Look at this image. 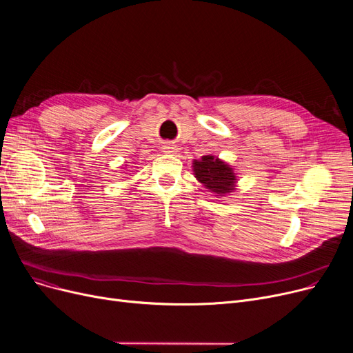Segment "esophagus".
Returning <instances> with one entry per match:
<instances>
[{
  "mask_svg": "<svg viewBox=\"0 0 353 353\" xmlns=\"http://www.w3.org/2000/svg\"><path fill=\"white\" fill-rule=\"evenodd\" d=\"M163 152H165V153H177L179 152V147L174 143H165L163 145Z\"/></svg>",
  "mask_w": 353,
  "mask_h": 353,
  "instance_id": "esophagus-1",
  "label": "esophagus"
}]
</instances>
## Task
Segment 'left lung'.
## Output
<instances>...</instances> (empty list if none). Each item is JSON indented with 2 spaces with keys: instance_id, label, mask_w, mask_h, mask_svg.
<instances>
[{
  "instance_id": "obj_1",
  "label": "left lung",
  "mask_w": 353,
  "mask_h": 353,
  "mask_svg": "<svg viewBox=\"0 0 353 353\" xmlns=\"http://www.w3.org/2000/svg\"><path fill=\"white\" fill-rule=\"evenodd\" d=\"M192 167L197 181H200L210 193L223 197L236 190L237 176L233 167L221 159L213 154L201 156V159L193 160Z\"/></svg>"
}]
</instances>
